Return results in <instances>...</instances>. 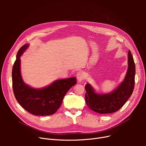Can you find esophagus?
<instances>
[{"mask_svg": "<svg viewBox=\"0 0 146 146\" xmlns=\"http://www.w3.org/2000/svg\"><path fill=\"white\" fill-rule=\"evenodd\" d=\"M77 78L79 82H82L84 79L85 78V74L82 71H80L77 73Z\"/></svg>", "mask_w": 146, "mask_h": 146, "instance_id": "1", "label": "esophagus"}]
</instances>
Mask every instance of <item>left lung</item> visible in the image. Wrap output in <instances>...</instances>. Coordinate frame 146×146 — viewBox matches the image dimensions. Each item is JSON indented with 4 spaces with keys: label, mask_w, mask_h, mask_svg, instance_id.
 Instances as JSON below:
<instances>
[{
    "label": "left lung",
    "mask_w": 146,
    "mask_h": 146,
    "mask_svg": "<svg viewBox=\"0 0 146 146\" xmlns=\"http://www.w3.org/2000/svg\"><path fill=\"white\" fill-rule=\"evenodd\" d=\"M128 67L124 81L118 87L106 94L96 93L89 83L85 86V101L89 108L102 114L113 113L118 111L131 96L135 85V67L131 51L128 53Z\"/></svg>",
    "instance_id": "left-lung-1"
}]
</instances>
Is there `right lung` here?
I'll return each mask as SVG.
<instances>
[{"label":"right lung","mask_w":146,"mask_h":146,"mask_svg":"<svg viewBox=\"0 0 146 146\" xmlns=\"http://www.w3.org/2000/svg\"><path fill=\"white\" fill-rule=\"evenodd\" d=\"M28 46V44H25L21 47L13 66V94L18 103L28 112L37 116L50 115L60 108L68 90L77 83L76 79L70 78L57 80L41 89H34L26 85L21 74L20 57Z\"/></svg>","instance_id":"right-lung-1"}]
</instances>
